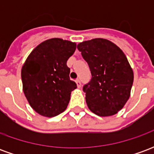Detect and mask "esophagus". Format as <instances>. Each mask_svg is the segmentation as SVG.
<instances>
[{"label": "esophagus", "mask_w": 154, "mask_h": 154, "mask_svg": "<svg viewBox=\"0 0 154 154\" xmlns=\"http://www.w3.org/2000/svg\"><path fill=\"white\" fill-rule=\"evenodd\" d=\"M76 83H77V86L78 88H80L81 86H82V83H81V81L79 80V79H77V80H76Z\"/></svg>", "instance_id": "1"}]
</instances>
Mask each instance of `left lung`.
Segmentation results:
<instances>
[{
	"instance_id": "left-lung-1",
	"label": "left lung",
	"mask_w": 154,
	"mask_h": 154,
	"mask_svg": "<svg viewBox=\"0 0 154 154\" xmlns=\"http://www.w3.org/2000/svg\"><path fill=\"white\" fill-rule=\"evenodd\" d=\"M90 67L91 79L83 86L87 106L99 116H110L129 100L133 70L123 51L105 38H93L77 45Z\"/></svg>"
}]
</instances>
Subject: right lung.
<instances>
[{"instance_id": "add662e5", "label": "right lung", "mask_w": 154, "mask_h": 154, "mask_svg": "<svg viewBox=\"0 0 154 154\" xmlns=\"http://www.w3.org/2000/svg\"><path fill=\"white\" fill-rule=\"evenodd\" d=\"M77 44L54 38L38 44L21 70L23 91L30 106L41 116L54 117L66 110L77 84L70 80L67 61Z\"/></svg>"}]
</instances>
